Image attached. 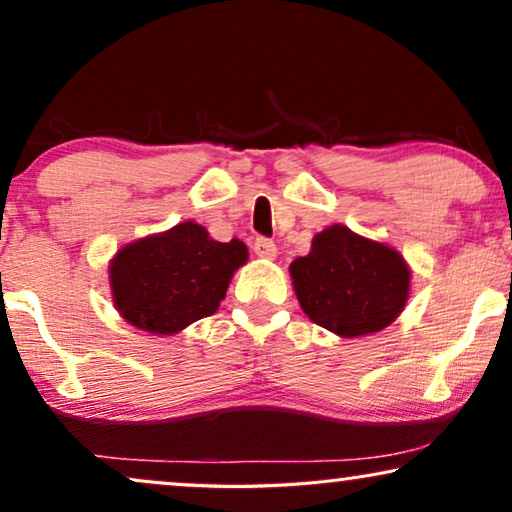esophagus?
Returning a JSON list of instances; mask_svg holds the SVG:
<instances>
[{
  "instance_id": "1",
  "label": "esophagus",
  "mask_w": 512,
  "mask_h": 512,
  "mask_svg": "<svg viewBox=\"0 0 512 512\" xmlns=\"http://www.w3.org/2000/svg\"><path fill=\"white\" fill-rule=\"evenodd\" d=\"M254 251H256V256H261V258H275L277 256L275 242L268 240V237H256Z\"/></svg>"
}]
</instances>
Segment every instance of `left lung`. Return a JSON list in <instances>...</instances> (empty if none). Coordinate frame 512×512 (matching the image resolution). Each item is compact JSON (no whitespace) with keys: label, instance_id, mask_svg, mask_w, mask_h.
I'll return each mask as SVG.
<instances>
[{"label":"left lung","instance_id":"1","mask_svg":"<svg viewBox=\"0 0 512 512\" xmlns=\"http://www.w3.org/2000/svg\"><path fill=\"white\" fill-rule=\"evenodd\" d=\"M289 272L307 317L342 338L387 328L410 291L403 256L345 226H331L314 237L310 254L296 258Z\"/></svg>","mask_w":512,"mask_h":512}]
</instances>
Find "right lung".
Segmentation results:
<instances>
[{
  "label": "right lung",
  "instance_id": "1",
  "mask_svg": "<svg viewBox=\"0 0 512 512\" xmlns=\"http://www.w3.org/2000/svg\"><path fill=\"white\" fill-rule=\"evenodd\" d=\"M247 256L240 240L216 242L198 223H179L118 251L109 268L114 303L142 331L177 333L219 310Z\"/></svg>",
  "mask_w": 512,
  "mask_h": 512
}]
</instances>
